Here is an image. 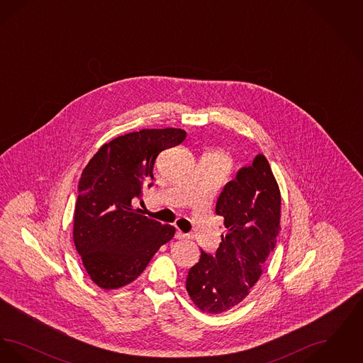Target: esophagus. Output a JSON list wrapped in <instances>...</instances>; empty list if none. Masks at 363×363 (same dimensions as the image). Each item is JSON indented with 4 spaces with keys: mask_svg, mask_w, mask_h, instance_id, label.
Masks as SVG:
<instances>
[{
    "mask_svg": "<svg viewBox=\"0 0 363 363\" xmlns=\"http://www.w3.org/2000/svg\"><path fill=\"white\" fill-rule=\"evenodd\" d=\"M189 235L188 234H185V233H182L181 230H177V233H175V238L177 240H184V238H188Z\"/></svg>",
    "mask_w": 363,
    "mask_h": 363,
    "instance_id": "1",
    "label": "esophagus"
}]
</instances>
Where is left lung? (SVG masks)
I'll list each match as a JSON object with an SVG mask.
<instances>
[{"label": "left lung", "mask_w": 363, "mask_h": 363, "mask_svg": "<svg viewBox=\"0 0 363 363\" xmlns=\"http://www.w3.org/2000/svg\"><path fill=\"white\" fill-rule=\"evenodd\" d=\"M280 204L277 179L261 154L225 184L216 203L225 234L215 255L201 250L186 277L188 294L200 311L223 313L247 296L277 246Z\"/></svg>", "instance_id": "left-lung-1"}]
</instances>
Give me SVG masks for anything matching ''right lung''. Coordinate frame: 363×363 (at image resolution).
Returning <instances> with one entry per match:
<instances>
[{
  "instance_id": "obj_1",
  "label": "right lung",
  "mask_w": 363,
  "mask_h": 363,
  "mask_svg": "<svg viewBox=\"0 0 363 363\" xmlns=\"http://www.w3.org/2000/svg\"><path fill=\"white\" fill-rule=\"evenodd\" d=\"M182 129H143L111 140L79 181L73 241L91 280L104 290L129 284L147 268L175 227L140 215L133 204L154 185L157 155L181 144Z\"/></svg>"
}]
</instances>
